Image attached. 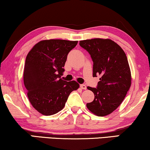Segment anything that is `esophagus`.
<instances>
[{
	"mask_svg": "<svg viewBox=\"0 0 150 150\" xmlns=\"http://www.w3.org/2000/svg\"><path fill=\"white\" fill-rule=\"evenodd\" d=\"M80 87H81L82 89H87V86H86L85 85H84V84H81V85H80Z\"/></svg>",
	"mask_w": 150,
	"mask_h": 150,
	"instance_id": "esophagus-1",
	"label": "esophagus"
}]
</instances>
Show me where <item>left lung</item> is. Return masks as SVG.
Segmentation results:
<instances>
[{
  "label": "left lung",
  "instance_id": "8db88e82",
  "mask_svg": "<svg viewBox=\"0 0 150 150\" xmlns=\"http://www.w3.org/2000/svg\"><path fill=\"white\" fill-rule=\"evenodd\" d=\"M79 44L91 55L93 76H101L97 87H87L95 97L87 107L96 115L106 116L120 105L130 87L128 59L122 48L109 39L83 40Z\"/></svg>",
  "mask_w": 150,
  "mask_h": 150
}]
</instances>
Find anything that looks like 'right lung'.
Masks as SVG:
<instances>
[{"label": "right lung", "instance_id": "obj_1", "mask_svg": "<svg viewBox=\"0 0 150 150\" xmlns=\"http://www.w3.org/2000/svg\"><path fill=\"white\" fill-rule=\"evenodd\" d=\"M77 44L78 41L43 40L26 56L24 86L30 104L44 115H52L62 110L71 92L79 89L76 81L61 79L67 54Z\"/></svg>", "mask_w": 150, "mask_h": 150}]
</instances>
